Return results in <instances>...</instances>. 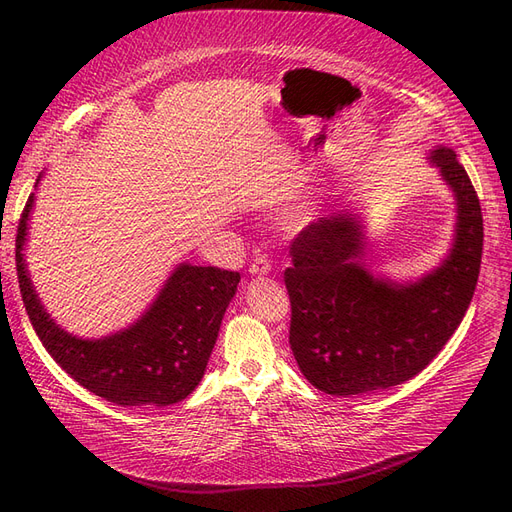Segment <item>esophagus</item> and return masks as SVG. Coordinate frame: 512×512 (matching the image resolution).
<instances>
[{
	"instance_id": "34e87169",
	"label": "esophagus",
	"mask_w": 512,
	"mask_h": 512,
	"mask_svg": "<svg viewBox=\"0 0 512 512\" xmlns=\"http://www.w3.org/2000/svg\"><path fill=\"white\" fill-rule=\"evenodd\" d=\"M269 271H271V262H269V258H267L265 254H258V256L252 260L250 273H252V275H267Z\"/></svg>"
}]
</instances>
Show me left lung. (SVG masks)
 I'll return each instance as SVG.
<instances>
[{"label": "left lung", "instance_id": "1", "mask_svg": "<svg viewBox=\"0 0 512 512\" xmlns=\"http://www.w3.org/2000/svg\"><path fill=\"white\" fill-rule=\"evenodd\" d=\"M429 162L457 200L451 254L408 284L371 275L363 224L335 211L290 243V348L303 376L329 395H361L401 384L423 371L468 312L483 256V213L474 185L448 147Z\"/></svg>", "mask_w": 512, "mask_h": 512}]
</instances>
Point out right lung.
<instances>
[{
    "label": "right lung",
    "instance_id": "add662e5",
    "mask_svg": "<svg viewBox=\"0 0 512 512\" xmlns=\"http://www.w3.org/2000/svg\"><path fill=\"white\" fill-rule=\"evenodd\" d=\"M32 207L34 194L17 228V275L25 312L55 363L117 406H170L188 397L205 374L241 275L183 262L132 327L102 339L74 337L46 314L29 280L23 245Z\"/></svg>",
    "mask_w": 512,
    "mask_h": 512
}]
</instances>
